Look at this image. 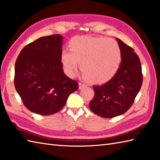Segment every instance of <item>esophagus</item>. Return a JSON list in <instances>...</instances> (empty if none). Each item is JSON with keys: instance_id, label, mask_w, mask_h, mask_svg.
I'll return each instance as SVG.
<instances>
[{"instance_id": "esophagus-1", "label": "esophagus", "mask_w": 160, "mask_h": 160, "mask_svg": "<svg viewBox=\"0 0 160 160\" xmlns=\"http://www.w3.org/2000/svg\"><path fill=\"white\" fill-rule=\"evenodd\" d=\"M85 87H86V84H83L82 83H79V89L83 88H85Z\"/></svg>"}]
</instances>
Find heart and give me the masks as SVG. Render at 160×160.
I'll return each mask as SVG.
<instances>
[{
  "instance_id": "heart-1",
  "label": "heart",
  "mask_w": 160,
  "mask_h": 160,
  "mask_svg": "<svg viewBox=\"0 0 160 160\" xmlns=\"http://www.w3.org/2000/svg\"><path fill=\"white\" fill-rule=\"evenodd\" d=\"M70 51L61 52V61L68 76L72 77L79 63L84 79L104 83L115 76L122 60L119 44L103 37H77L68 44Z\"/></svg>"
}]
</instances>
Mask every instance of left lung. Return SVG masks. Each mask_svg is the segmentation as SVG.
<instances>
[{
    "instance_id": "left-lung-1",
    "label": "left lung",
    "mask_w": 160,
    "mask_h": 160,
    "mask_svg": "<svg viewBox=\"0 0 160 160\" xmlns=\"http://www.w3.org/2000/svg\"><path fill=\"white\" fill-rule=\"evenodd\" d=\"M122 62L108 82L101 86H93L94 98L89 108L96 115L112 118L125 113L134 103L143 82L142 66L133 49L119 38Z\"/></svg>"
}]
</instances>
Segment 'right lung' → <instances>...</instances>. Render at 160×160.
Listing matches in <instances>:
<instances>
[{
    "label": "right lung",
    "mask_w": 160,
    "mask_h": 160,
    "mask_svg": "<svg viewBox=\"0 0 160 160\" xmlns=\"http://www.w3.org/2000/svg\"><path fill=\"white\" fill-rule=\"evenodd\" d=\"M62 39L60 34L39 38L22 48L16 61L15 88L25 106L38 115L58 112L79 88L62 68Z\"/></svg>",
    "instance_id": "add662e5"
}]
</instances>
